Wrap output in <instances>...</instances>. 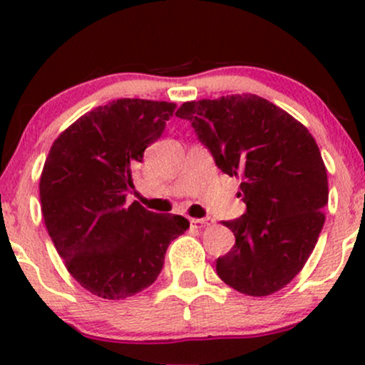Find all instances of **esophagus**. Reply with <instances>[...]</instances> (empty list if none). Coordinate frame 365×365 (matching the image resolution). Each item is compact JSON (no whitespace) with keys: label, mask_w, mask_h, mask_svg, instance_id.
<instances>
[{"label":"esophagus","mask_w":365,"mask_h":365,"mask_svg":"<svg viewBox=\"0 0 365 365\" xmlns=\"http://www.w3.org/2000/svg\"><path fill=\"white\" fill-rule=\"evenodd\" d=\"M215 221L211 220V217H200V220H190V226L195 230H202L206 228V226H211Z\"/></svg>","instance_id":"obj_1"}]
</instances>
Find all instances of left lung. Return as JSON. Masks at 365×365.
<instances>
[{
  "label": "left lung",
  "mask_w": 365,
  "mask_h": 365,
  "mask_svg": "<svg viewBox=\"0 0 365 365\" xmlns=\"http://www.w3.org/2000/svg\"><path fill=\"white\" fill-rule=\"evenodd\" d=\"M216 166L242 178L247 211L223 221L235 245L216 273L237 292L264 297L300 273L324 225L328 175L319 148L300 121L255 94L180 106Z\"/></svg>",
  "instance_id": "left-lung-1"
}]
</instances>
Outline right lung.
Wrapping results in <instances>:
<instances>
[{"label":"right lung","instance_id":"add662e5","mask_svg":"<svg viewBox=\"0 0 365 365\" xmlns=\"http://www.w3.org/2000/svg\"><path fill=\"white\" fill-rule=\"evenodd\" d=\"M175 108L116 99L81 116L46 158L39 183L46 228L66 269L92 295L118 300L150 287L168 245L190 226L183 216L127 204L132 168Z\"/></svg>","mask_w":365,"mask_h":365}]
</instances>
